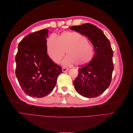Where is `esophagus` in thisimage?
<instances>
[{
    "instance_id": "1",
    "label": "esophagus",
    "mask_w": 133,
    "mask_h": 133,
    "mask_svg": "<svg viewBox=\"0 0 133 133\" xmlns=\"http://www.w3.org/2000/svg\"><path fill=\"white\" fill-rule=\"evenodd\" d=\"M68 70H69V69H68V68H65V67H63V68H62V71H63V72H66V71H68Z\"/></svg>"
}]
</instances>
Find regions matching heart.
I'll return each mask as SVG.
<instances>
[{
  "instance_id": "b5f03b06",
  "label": "heart",
  "mask_w": 133,
  "mask_h": 133,
  "mask_svg": "<svg viewBox=\"0 0 133 133\" xmlns=\"http://www.w3.org/2000/svg\"><path fill=\"white\" fill-rule=\"evenodd\" d=\"M47 51L50 58L59 63L65 55L64 64L69 65L76 63L77 65H85L93 58L94 49L87 38L77 32H64L58 38L52 34L46 43Z\"/></svg>"
}]
</instances>
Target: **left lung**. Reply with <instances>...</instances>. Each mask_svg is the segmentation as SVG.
Listing matches in <instances>:
<instances>
[{"label": "left lung", "mask_w": 133, "mask_h": 133, "mask_svg": "<svg viewBox=\"0 0 133 133\" xmlns=\"http://www.w3.org/2000/svg\"><path fill=\"white\" fill-rule=\"evenodd\" d=\"M70 29L88 38L95 51L90 62L78 69V75L73 83L75 89L84 97H97L109 87L111 81L114 65L110 43L102 30L91 24L73 26Z\"/></svg>", "instance_id": "obj_1"}]
</instances>
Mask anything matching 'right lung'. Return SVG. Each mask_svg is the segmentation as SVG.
I'll use <instances>...</instances> for the list:
<instances>
[{
    "label": "right lung",
    "instance_id": "obj_1",
    "mask_svg": "<svg viewBox=\"0 0 133 133\" xmlns=\"http://www.w3.org/2000/svg\"><path fill=\"white\" fill-rule=\"evenodd\" d=\"M48 30L31 33L19 43L15 57V74L23 91L29 96L42 98L55 86L62 67L47 54Z\"/></svg>",
    "mask_w": 133,
    "mask_h": 133
}]
</instances>
